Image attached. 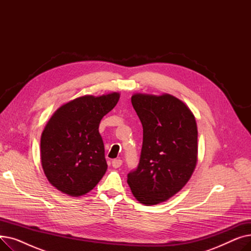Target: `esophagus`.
<instances>
[{
	"instance_id": "esophagus-1",
	"label": "esophagus",
	"mask_w": 251,
	"mask_h": 251,
	"mask_svg": "<svg viewBox=\"0 0 251 251\" xmlns=\"http://www.w3.org/2000/svg\"><path fill=\"white\" fill-rule=\"evenodd\" d=\"M112 166H113L114 168H119V167H121V166H122V160H120V159L113 160V162H112Z\"/></svg>"
}]
</instances>
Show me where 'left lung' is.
<instances>
[{"label": "left lung", "instance_id": "left-lung-1", "mask_svg": "<svg viewBox=\"0 0 251 251\" xmlns=\"http://www.w3.org/2000/svg\"><path fill=\"white\" fill-rule=\"evenodd\" d=\"M133 108L143 128L137 168L127 176L135 199L144 205L164 202L191 178L197 163V125L193 113L169 94H134Z\"/></svg>", "mask_w": 251, "mask_h": 251}]
</instances>
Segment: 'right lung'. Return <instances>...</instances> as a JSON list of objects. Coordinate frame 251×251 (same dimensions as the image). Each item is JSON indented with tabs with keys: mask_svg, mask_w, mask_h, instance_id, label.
<instances>
[{
	"mask_svg": "<svg viewBox=\"0 0 251 251\" xmlns=\"http://www.w3.org/2000/svg\"><path fill=\"white\" fill-rule=\"evenodd\" d=\"M120 94L76 98L52 114L41 137V162L52 186L78 197L94 189L108 169L100 120Z\"/></svg>",
	"mask_w": 251,
	"mask_h": 251,
	"instance_id": "1",
	"label": "right lung"
}]
</instances>
